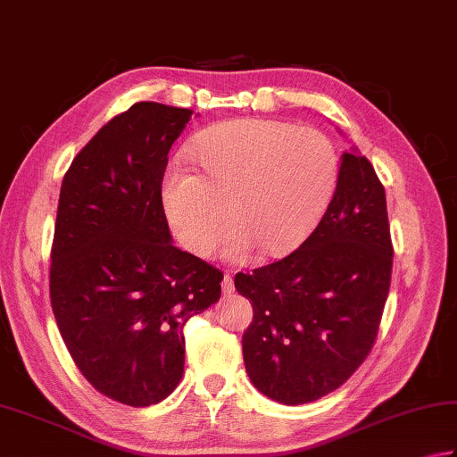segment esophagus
Wrapping results in <instances>:
<instances>
[{
	"instance_id": "esophagus-1",
	"label": "esophagus",
	"mask_w": 457,
	"mask_h": 457,
	"mask_svg": "<svg viewBox=\"0 0 457 457\" xmlns=\"http://www.w3.org/2000/svg\"><path fill=\"white\" fill-rule=\"evenodd\" d=\"M222 292H225V295L235 292V280H232L230 272H225V277H222Z\"/></svg>"
}]
</instances>
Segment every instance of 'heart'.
I'll use <instances>...</instances> for the list:
<instances>
[{
  "instance_id": "b5f03b06",
  "label": "heart",
  "mask_w": 457,
  "mask_h": 457,
  "mask_svg": "<svg viewBox=\"0 0 457 457\" xmlns=\"http://www.w3.org/2000/svg\"><path fill=\"white\" fill-rule=\"evenodd\" d=\"M201 175L173 165L162 206L179 243L209 256L235 222L227 256L254 248L282 256L298 248L324 217L338 183V154L314 129L269 119H237L206 129L193 143ZM229 214H226V209Z\"/></svg>"
}]
</instances>
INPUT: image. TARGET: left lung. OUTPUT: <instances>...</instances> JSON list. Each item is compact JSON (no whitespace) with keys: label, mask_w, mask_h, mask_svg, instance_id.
Instances as JSON below:
<instances>
[{"label":"left lung","mask_w":457,"mask_h":457,"mask_svg":"<svg viewBox=\"0 0 457 457\" xmlns=\"http://www.w3.org/2000/svg\"><path fill=\"white\" fill-rule=\"evenodd\" d=\"M390 277L384 187L370 161L350 149L312 235L282 261L235 277L254 310L243 336L254 388L287 406L340 388L372 350Z\"/></svg>","instance_id":"left-lung-1"}]
</instances>
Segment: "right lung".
Wrapping results in <instances>:
<instances>
[{"mask_svg": "<svg viewBox=\"0 0 457 457\" xmlns=\"http://www.w3.org/2000/svg\"><path fill=\"white\" fill-rule=\"evenodd\" d=\"M191 117L135 103L79 151L59 193L49 277L59 332L93 388L135 408L177 388L183 326L220 298L222 272L173 245L161 199Z\"/></svg>", "mask_w": 457, "mask_h": 457, "instance_id": "add662e5", "label": "right lung"}]
</instances>
